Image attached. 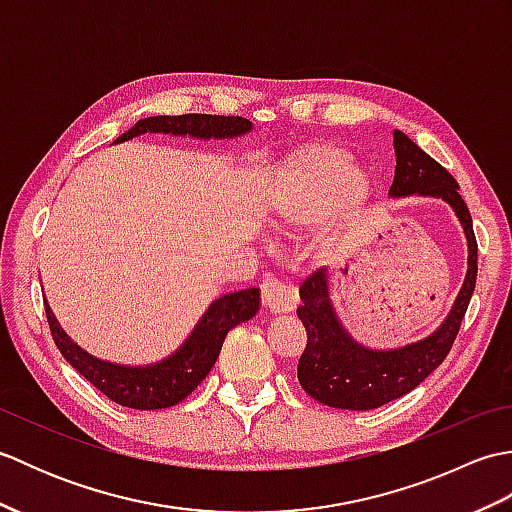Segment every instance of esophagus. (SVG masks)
<instances>
[{
	"label": "esophagus",
	"instance_id": "obj_1",
	"mask_svg": "<svg viewBox=\"0 0 512 512\" xmlns=\"http://www.w3.org/2000/svg\"><path fill=\"white\" fill-rule=\"evenodd\" d=\"M262 301L268 312L284 314L297 306V290L288 281L268 277L262 284Z\"/></svg>",
	"mask_w": 512,
	"mask_h": 512
}]
</instances>
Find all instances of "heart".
Here are the masks:
<instances>
[{
	"label": "heart",
	"instance_id": "heart-1",
	"mask_svg": "<svg viewBox=\"0 0 512 512\" xmlns=\"http://www.w3.org/2000/svg\"><path fill=\"white\" fill-rule=\"evenodd\" d=\"M369 198V180L347 151L308 145L284 158L270 178L264 202L273 224H312L339 211L356 213Z\"/></svg>",
	"mask_w": 512,
	"mask_h": 512
}]
</instances>
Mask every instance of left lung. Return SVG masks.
<instances>
[{"label": "left lung", "instance_id": "1", "mask_svg": "<svg viewBox=\"0 0 512 512\" xmlns=\"http://www.w3.org/2000/svg\"><path fill=\"white\" fill-rule=\"evenodd\" d=\"M396 171L389 198H433L451 206L466 239V275L447 317L431 334L396 347H369L356 341L336 314L330 270L319 268L299 288L297 317L306 325L308 345L299 358L297 376L306 394L334 409L369 411L418 387L444 358L458 336L477 277V242L471 213L458 182L413 140L394 132Z\"/></svg>", "mask_w": 512, "mask_h": 512}]
</instances>
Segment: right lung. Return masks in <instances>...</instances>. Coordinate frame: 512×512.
Returning a JSON list of instances; mask_svg holds the SVG:
<instances>
[{
	"mask_svg": "<svg viewBox=\"0 0 512 512\" xmlns=\"http://www.w3.org/2000/svg\"><path fill=\"white\" fill-rule=\"evenodd\" d=\"M253 132V123L242 116H211V114H184V116H149L129 127L114 145L125 143L143 134H167L195 140H231ZM46 314L52 339L76 372L103 391V394L129 409H167L178 405L198 387L206 374L211 372L217 356H220L226 334L235 325L250 321L262 308V290L246 288L217 297L202 312L198 323L187 334L176 350L165 358L145 365H127L107 361L83 350L72 336L61 328L54 317L48 299Z\"/></svg>",
	"mask_w": 512,
	"mask_h": 512,
	"instance_id": "right-lung-1",
	"label": "right lung"
}]
</instances>
